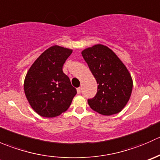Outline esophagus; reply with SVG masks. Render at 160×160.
<instances>
[{"mask_svg": "<svg viewBox=\"0 0 160 160\" xmlns=\"http://www.w3.org/2000/svg\"><path fill=\"white\" fill-rule=\"evenodd\" d=\"M77 93H80V92H81V88H78L77 89Z\"/></svg>", "mask_w": 160, "mask_h": 160, "instance_id": "1", "label": "esophagus"}]
</instances>
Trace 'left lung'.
<instances>
[{
	"label": "left lung",
	"mask_w": 160,
	"mask_h": 160,
	"mask_svg": "<svg viewBox=\"0 0 160 160\" xmlns=\"http://www.w3.org/2000/svg\"><path fill=\"white\" fill-rule=\"evenodd\" d=\"M82 56L98 83L96 95L88 100L90 107L103 115L120 112L128 103L133 86L125 66L104 45L88 48Z\"/></svg>",
	"instance_id": "8db88e82"
}]
</instances>
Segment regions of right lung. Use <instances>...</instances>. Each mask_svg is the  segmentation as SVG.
I'll return each mask as SVG.
<instances>
[{
  "mask_svg": "<svg viewBox=\"0 0 160 160\" xmlns=\"http://www.w3.org/2000/svg\"><path fill=\"white\" fill-rule=\"evenodd\" d=\"M72 50L58 46L46 49L35 61L26 74L25 93L33 110L39 115L53 118L70 106L77 90L62 67Z\"/></svg>",
  "mask_w": 160,
  "mask_h": 160,
  "instance_id": "obj_1",
  "label": "right lung"
}]
</instances>
